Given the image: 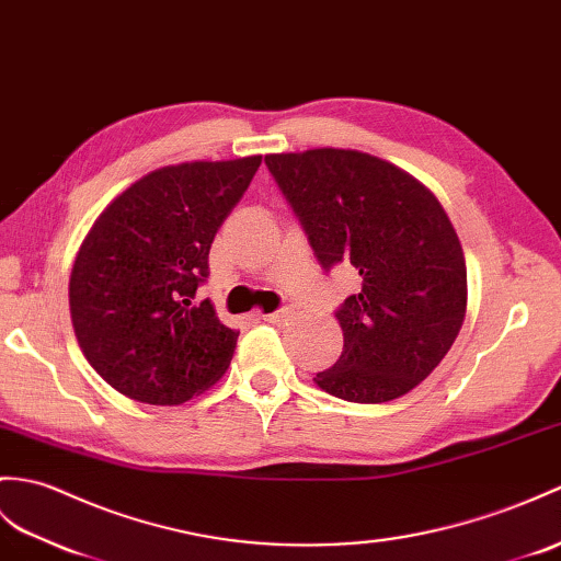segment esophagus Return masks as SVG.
I'll return each mask as SVG.
<instances>
[{
  "label": "esophagus",
  "instance_id": "obj_1",
  "mask_svg": "<svg viewBox=\"0 0 561 561\" xmlns=\"http://www.w3.org/2000/svg\"><path fill=\"white\" fill-rule=\"evenodd\" d=\"M265 322H272V324H284L286 320L294 318V310L291 308H282L277 312H267V316H260Z\"/></svg>",
  "mask_w": 561,
  "mask_h": 561
}]
</instances>
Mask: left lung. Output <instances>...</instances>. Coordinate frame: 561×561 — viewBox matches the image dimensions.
Here are the masks:
<instances>
[{
  "label": "left lung",
  "instance_id": "1",
  "mask_svg": "<svg viewBox=\"0 0 561 561\" xmlns=\"http://www.w3.org/2000/svg\"><path fill=\"white\" fill-rule=\"evenodd\" d=\"M265 164L320 265L351 263L360 275V291L334 312L342 356L312 382L356 403L409 394L466 318V260L445 207L419 179L360 150L277 152Z\"/></svg>",
  "mask_w": 561,
  "mask_h": 561
}]
</instances>
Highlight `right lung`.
Masks as SVG:
<instances>
[{"label": "right lung", "mask_w": 561, "mask_h": 561, "mask_svg": "<svg viewBox=\"0 0 561 561\" xmlns=\"http://www.w3.org/2000/svg\"><path fill=\"white\" fill-rule=\"evenodd\" d=\"M260 162L263 154L154 169L85 233L69 279L71 322L83 356L119 394L176 407L227 373L239 332L195 291L215 233Z\"/></svg>", "instance_id": "right-lung-1"}]
</instances>
